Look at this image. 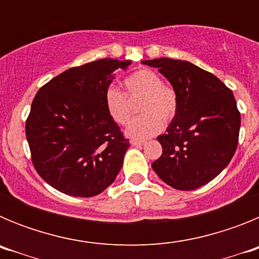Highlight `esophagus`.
Instances as JSON below:
<instances>
[{"mask_svg":"<svg viewBox=\"0 0 259 259\" xmlns=\"http://www.w3.org/2000/svg\"><path fill=\"white\" fill-rule=\"evenodd\" d=\"M130 143H131V145H134V146H140V145H144V144H145V141L137 140V139H131V140H130Z\"/></svg>","mask_w":259,"mask_h":259,"instance_id":"obj_1","label":"esophagus"}]
</instances>
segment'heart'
I'll return each instance as SVG.
<instances>
[{"instance_id":"obj_1","label":"heart","mask_w":259,"mask_h":259,"mask_svg":"<svg viewBox=\"0 0 259 259\" xmlns=\"http://www.w3.org/2000/svg\"><path fill=\"white\" fill-rule=\"evenodd\" d=\"M125 93L110 87L105 92V109L114 122L124 125L131 119L128 100L141 97L139 110L143 115L134 119L127 127V135L146 139L162 130V120L170 122L178 111V95L172 87L162 83V77L149 68L135 71L124 79Z\"/></svg>"}]
</instances>
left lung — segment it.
<instances>
[{"label":"left lung","instance_id":"1","mask_svg":"<svg viewBox=\"0 0 259 259\" xmlns=\"http://www.w3.org/2000/svg\"><path fill=\"white\" fill-rule=\"evenodd\" d=\"M157 67L178 95V111L158 136L162 155L152 163L166 184L179 191L200 188L226 168L239 143L241 116L232 91L187 61H143Z\"/></svg>","mask_w":259,"mask_h":259}]
</instances>
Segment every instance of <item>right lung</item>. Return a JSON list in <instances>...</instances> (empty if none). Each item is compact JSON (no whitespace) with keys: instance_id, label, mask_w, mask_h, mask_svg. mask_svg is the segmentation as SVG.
Here are the masks:
<instances>
[{"instance_id":"obj_1","label":"right lung","mask_w":259,"mask_h":259,"mask_svg":"<svg viewBox=\"0 0 259 259\" xmlns=\"http://www.w3.org/2000/svg\"><path fill=\"white\" fill-rule=\"evenodd\" d=\"M131 61L104 58L66 70L38 89L26 122L32 163L53 188L92 197L113 184L130 141L105 109L116 68Z\"/></svg>"}]
</instances>
